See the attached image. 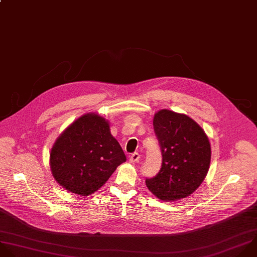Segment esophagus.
Masks as SVG:
<instances>
[{"instance_id":"34e87169","label":"esophagus","mask_w":257,"mask_h":257,"mask_svg":"<svg viewBox=\"0 0 257 257\" xmlns=\"http://www.w3.org/2000/svg\"><path fill=\"white\" fill-rule=\"evenodd\" d=\"M140 159V154L138 152H134L129 156V160L131 162H138Z\"/></svg>"}]
</instances>
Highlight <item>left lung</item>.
Listing matches in <instances>:
<instances>
[{"mask_svg": "<svg viewBox=\"0 0 257 257\" xmlns=\"http://www.w3.org/2000/svg\"><path fill=\"white\" fill-rule=\"evenodd\" d=\"M153 128L162 155L160 170L146 179L149 191L162 201L193 194L205 180L211 145L205 131L190 117L169 110L154 115Z\"/></svg>", "mask_w": 257, "mask_h": 257, "instance_id": "8db88e82", "label": "left lung"}]
</instances>
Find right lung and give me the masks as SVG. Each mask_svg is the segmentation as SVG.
<instances>
[{"instance_id":"right-lung-1","label":"right lung","mask_w":257,"mask_h":257,"mask_svg":"<svg viewBox=\"0 0 257 257\" xmlns=\"http://www.w3.org/2000/svg\"><path fill=\"white\" fill-rule=\"evenodd\" d=\"M125 161L108 121L96 114L83 115L69 125L50 152V167L56 182L79 196L99 190Z\"/></svg>"}]
</instances>
